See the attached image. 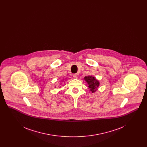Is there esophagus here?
<instances>
[{
	"label": "esophagus",
	"instance_id": "obj_1",
	"mask_svg": "<svg viewBox=\"0 0 147 147\" xmlns=\"http://www.w3.org/2000/svg\"><path fill=\"white\" fill-rule=\"evenodd\" d=\"M79 77V76H78V74L76 73V74H74V75H73V77L74 78H76V79H77Z\"/></svg>",
	"mask_w": 147,
	"mask_h": 147
}]
</instances>
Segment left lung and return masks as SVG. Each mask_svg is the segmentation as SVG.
I'll list each match as a JSON object with an SVG mask.
<instances>
[{
  "label": "left lung",
  "instance_id": "obj_1",
  "mask_svg": "<svg viewBox=\"0 0 147 147\" xmlns=\"http://www.w3.org/2000/svg\"><path fill=\"white\" fill-rule=\"evenodd\" d=\"M84 79L88 84V87L92 93L96 91L97 88L100 85V83L95 78L89 76L84 77Z\"/></svg>",
  "mask_w": 147,
  "mask_h": 147
}]
</instances>
